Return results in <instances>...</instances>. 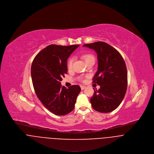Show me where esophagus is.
<instances>
[{
  "mask_svg": "<svg viewBox=\"0 0 154 154\" xmlns=\"http://www.w3.org/2000/svg\"><path fill=\"white\" fill-rule=\"evenodd\" d=\"M80 88H81V89L83 91V90H84L86 88V86H80Z\"/></svg>",
  "mask_w": 154,
  "mask_h": 154,
  "instance_id": "34e87169",
  "label": "esophagus"
}]
</instances>
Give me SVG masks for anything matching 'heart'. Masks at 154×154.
<instances>
[{"instance_id":"obj_1","label":"heart","mask_w":154,"mask_h":154,"mask_svg":"<svg viewBox=\"0 0 154 154\" xmlns=\"http://www.w3.org/2000/svg\"><path fill=\"white\" fill-rule=\"evenodd\" d=\"M83 58L85 60V62L87 63L89 62L94 61L95 58L94 55L91 54H86L83 55ZM74 62V57H70L68 61H67V68L69 70H71L73 68V63Z\"/></svg>"}]
</instances>
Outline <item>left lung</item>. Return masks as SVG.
Listing matches in <instances>:
<instances>
[{"label":"left lung","instance_id":"1","mask_svg":"<svg viewBox=\"0 0 154 154\" xmlns=\"http://www.w3.org/2000/svg\"><path fill=\"white\" fill-rule=\"evenodd\" d=\"M97 55L98 68L93 83L100 86L91 99L93 108L107 113L115 110L122 103L127 87V71L121 54L103 42L85 44Z\"/></svg>","mask_w":154,"mask_h":154}]
</instances>
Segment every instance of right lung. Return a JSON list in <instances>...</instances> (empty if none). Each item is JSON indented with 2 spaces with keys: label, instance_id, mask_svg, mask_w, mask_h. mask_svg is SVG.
Masks as SVG:
<instances>
[{
  "label": "right lung",
  "instance_id": "obj_1",
  "mask_svg": "<svg viewBox=\"0 0 154 154\" xmlns=\"http://www.w3.org/2000/svg\"><path fill=\"white\" fill-rule=\"evenodd\" d=\"M79 46L49 45L32 62L31 79L35 94L43 106L57 116L71 112L81 91L78 85L66 89L60 82L67 73V59Z\"/></svg>",
  "mask_w": 154,
  "mask_h": 154
}]
</instances>
